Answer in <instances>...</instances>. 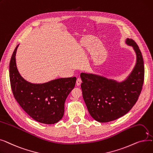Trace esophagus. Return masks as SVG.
Listing matches in <instances>:
<instances>
[{"mask_svg": "<svg viewBox=\"0 0 153 153\" xmlns=\"http://www.w3.org/2000/svg\"><path fill=\"white\" fill-rule=\"evenodd\" d=\"M81 83H82V80H81V79L77 78V80H76V85H77V86H79V85H80L81 84Z\"/></svg>", "mask_w": 153, "mask_h": 153, "instance_id": "1", "label": "esophagus"}]
</instances>
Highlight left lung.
Instances as JSON below:
<instances>
[{"mask_svg": "<svg viewBox=\"0 0 153 153\" xmlns=\"http://www.w3.org/2000/svg\"><path fill=\"white\" fill-rule=\"evenodd\" d=\"M126 43L133 47L136 55L135 66L125 81L82 72L81 89L84 100L91 117L100 123L113 121L125 115L138 100L144 82V68L141 52L134 40Z\"/></svg>", "mask_w": 153, "mask_h": 153, "instance_id": "8db88e82", "label": "left lung"}]
</instances>
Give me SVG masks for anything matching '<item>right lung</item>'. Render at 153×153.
Listing matches in <instances>:
<instances>
[{
  "label": "right lung",
  "instance_id": "right-lung-1",
  "mask_svg": "<svg viewBox=\"0 0 153 153\" xmlns=\"http://www.w3.org/2000/svg\"><path fill=\"white\" fill-rule=\"evenodd\" d=\"M19 45L12 54L9 65L12 91L16 100L26 113L36 121L54 124L62 118L64 103L74 89L76 77L59 78L43 84H32L19 74L15 55Z\"/></svg>",
  "mask_w": 153,
  "mask_h": 153
}]
</instances>
